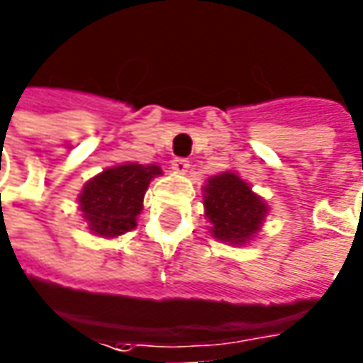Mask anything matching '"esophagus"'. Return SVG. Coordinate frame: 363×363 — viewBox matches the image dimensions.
<instances>
[{
    "instance_id": "obj_1",
    "label": "esophagus",
    "mask_w": 363,
    "mask_h": 363,
    "mask_svg": "<svg viewBox=\"0 0 363 363\" xmlns=\"http://www.w3.org/2000/svg\"><path fill=\"white\" fill-rule=\"evenodd\" d=\"M170 167H172V170H174V172H181V174H184V172H189V169H191V162H189L186 158L179 157L170 162Z\"/></svg>"
}]
</instances>
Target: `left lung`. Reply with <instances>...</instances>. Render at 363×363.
Wrapping results in <instances>:
<instances>
[{"label":"left lung","mask_w":363,"mask_h":363,"mask_svg":"<svg viewBox=\"0 0 363 363\" xmlns=\"http://www.w3.org/2000/svg\"><path fill=\"white\" fill-rule=\"evenodd\" d=\"M205 208L213 223L211 233L223 243H247L261 227L267 213L265 203L235 172L208 179L205 186Z\"/></svg>","instance_id":"8db88e82"}]
</instances>
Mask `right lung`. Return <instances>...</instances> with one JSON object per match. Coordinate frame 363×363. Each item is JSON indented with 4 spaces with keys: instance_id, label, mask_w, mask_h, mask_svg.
Returning a JSON list of instances; mask_svg holds the SVG:
<instances>
[{
    "instance_id": "right-lung-1",
    "label": "right lung",
    "mask_w": 363,
    "mask_h": 363,
    "mask_svg": "<svg viewBox=\"0 0 363 363\" xmlns=\"http://www.w3.org/2000/svg\"><path fill=\"white\" fill-rule=\"evenodd\" d=\"M160 174L157 164H120L88 182L80 194V211L90 231L118 237L136 227L150 181Z\"/></svg>"
}]
</instances>
